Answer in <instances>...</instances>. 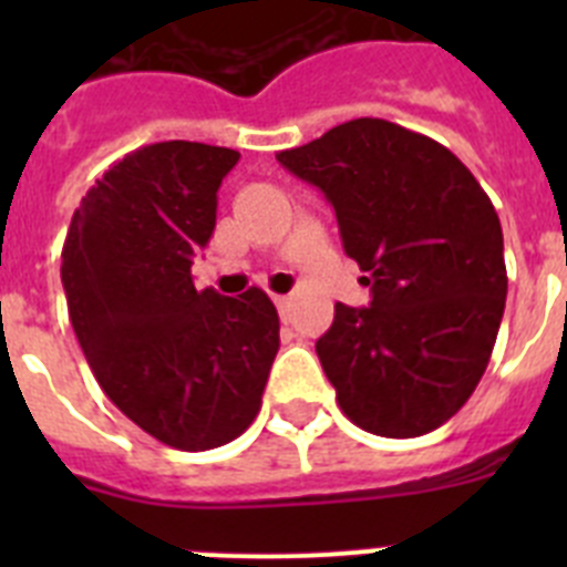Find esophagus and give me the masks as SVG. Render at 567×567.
<instances>
[{"label": "esophagus", "instance_id": "esophagus-1", "mask_svg": "<svg viewBox=\"0 0 567 567\" xmlns=\"http://www.w3.org/2000/svg\"><path fill=\"white\" fill-rule=\"evenodd\" d=\"M275 307H278V312H280V318H287L289 315V303H292V300H289V295H275Z\"/></svg>", "mask_w": 567, "mask_h": 567}]
</instances>
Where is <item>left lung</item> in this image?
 Returning <instances> with one entry per match:
<instances>
[{
  "instance_id": "obj_1",
  "label": "left lung",
  "mask_w": 567,
  "mask_h": 567,
  "mask_svg": "<svg viewBox=\"0 0 567 567\" xmlns=\"http://www.w3.org/2000/svg\"><path fill=\"white\" fill-rule=\"evenodd\" d=\"M278 162L338 215L349 258L372 289L334 303L315 343L343 414L380 437H420L477 389L505 312L503 227L488 195L429 135L354 118Z\"/></svg>"
}]
</instances>
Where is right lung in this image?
I'll list each match as a JSON object with an SVG mask.
<instances>
[{"label": "right lung", "mask_w": 567, "mask_h": 567, "mask_svg": "<svg viewBox=\"0 0 567 567\" xmlns=\"http://www.w3.org/2000/svg\"><path fill=\"white\" fill-rule=\"evenodd\" d=\"M238 158L198 142L127 153L84 195L62 249L70 323L99 385L182 452L247 432L280 346L267 292L224 298L189 272Z\"/></svg>", "instance_id": "right-lung-1"}]
</instances>
